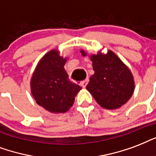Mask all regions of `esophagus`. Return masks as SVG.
Returning a JSON list of instances; mask_svg holds the SVG:
<instances>
[{"label": "esophagus", "instance_id": "esophagus-1", "mask_svg": "<svg viewBox=\"0 0 156 156\" xmlns=\"http://www.w3.org/2000/svg\"><path fill=\"white\" fill-rule=\"evenodd\" d=\"M88 81H89V79L84 80H82V81L80 83V85L83 87V88H85L87 85V84H88Z\"/></svg>", "mask_w": 156, "mask_h": 156}]
</instances>
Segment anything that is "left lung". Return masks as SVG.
Returning a JSON list of instances; mask_svg holds the SVG:
<instances>
[{"label": "left lung", "instance_id": "8db88e82", "mask_svg": "<svg viewBox=\"0 0 156 156\" xmlns=\"http://www.w3.org/2000/svg\"><path fill=\"white\" fill-rule=\"evenodd\" d=\"M83 56L87 53L81 49ZM94 74L86 86L96 102L105 109L119 108L129 100L134 91V80L129 68L112 50L89 56Z\"/></svg>", "mask_w": 156, "mask_h": 156}]
</instances>
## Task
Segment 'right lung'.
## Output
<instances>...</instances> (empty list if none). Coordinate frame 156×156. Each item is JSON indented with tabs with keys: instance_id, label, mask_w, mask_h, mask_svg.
I'll return each instance as SVG.
<instances>
[{
	"instance_id": "1",
	"label": "right lung",
	"mask_w": 156,
	"mask_h": 156,
	"mask_svg": "<svg viewBox=\"0 0 156 156\" xmlns=\"http://www.w3.org/2000/svg\"><path fill=\"white\" fill-rule=\"evenodd\" d=\"M67 58L52 49L40 60L31 79L36 102L51 113H65L72 107L81 87L72 82L64 69Z\"/></svg>"
}]
</instances>
